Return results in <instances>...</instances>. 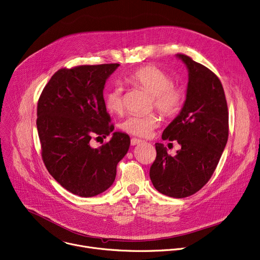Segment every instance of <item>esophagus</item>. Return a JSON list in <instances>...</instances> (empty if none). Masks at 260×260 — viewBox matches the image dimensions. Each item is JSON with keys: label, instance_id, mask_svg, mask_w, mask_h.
Segmentation results:
<instances>
[{"label": "esophagus", "instance_id": "esophagus-1", "mask_svg": "<svg viewBox=\"0 0 260 260\" xmlns=\"http://www.w3.org/2000/svg\"><path fill=\"white\" fill-rule=\"evenodd\" d=\"M144 141L141 140V139H137V138H132L131 139V144L134 146V145H138L140 143H143Z\"/></svg>", "mask_w": 260, "mask_h": 260}]
</instances>
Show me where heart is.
I'll return each instance as SVG.
<instances>
[{
  "instance_id": "obj_1",
  "label": "heart",
  "mask_w": 260,
  "mask_h": 260,
  "mask_svg": "<svg viewBox=\"0 0 260 260\" xmlns=\"http://www.w3.org/2000/svg\"><path fill=\"white\" fill-rule=\"evenodd\" d=\"M126 82L141 88L152 95L153 107L167 117L176 116L182 109L184 92L182 88L172 84L171 77L155 66H141L126 77ZM105 105L109 112L119 114L123 110L122 90L119 87L111 89L105 96ZM159 125L155 114L145 116L129 115L120 123V128L131 135L147 137Z\"/></svg>"
}]
</instances>
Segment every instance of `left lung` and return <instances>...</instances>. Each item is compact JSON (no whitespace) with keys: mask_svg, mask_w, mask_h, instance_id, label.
<instances>
[{"mask_svg":"<svg viewBox=\"0 0 260 260\" xmlns=\"http://www.w3.org/2000/svg\"><path fill=\"white\" fill-rule=\"evenodd\" d=\"M176 57L188 72L186 96L161 139L176 140L181 148L171 156L164 144L155 143L149 175L159 193L184 198L198 192L218 166L228 140V108L221 81L211 70L186 55Z\"/></svg>","mask_w":260,"mask_h":260,"instance_id":"obj_1","label":"left lung"}]
</instances>
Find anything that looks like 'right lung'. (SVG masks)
<instances>
[{
  "label": "right lung",
  "mask_w": 260,
  "mask_h": 260,
  "mask_svg": "<svg viewBox=\"0 0 260 260\" xmlns=\"http://www.w3.org/2000/svg\"><path fill=\"white\" fill-rule=\"evenodd\" d=\"M118 63L61 68L43 88L37 106V131L43 162L70 193L96 196L113 184L117 164L128 151L131 139L114 132L99 149L89 145L94 135L114 131L104 100L108 78Z\"/></svg>",
  "instance_id": "add662e5"
}]
</instances>
